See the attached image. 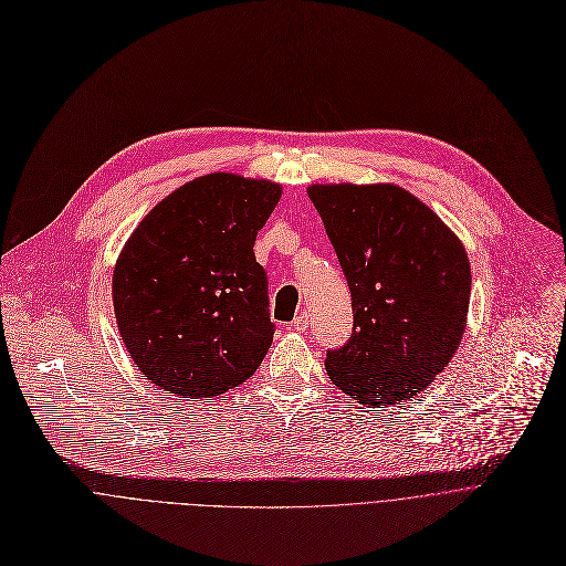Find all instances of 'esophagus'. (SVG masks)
Wrapping results in <instances>:
<instances>
[{"label":"esophagus","mask_w":566,"mask_h":566,"mask_svg":"<svg viewBox=\"0 0 566 566\" xmlns=\"http://www.w3.org/2000/svg\"><path fill=\"white\" fill-rule=\"evenodd\" d=\"M308 325H311V317H308V313H306V311H302V313H297V315H295V319L291 322V329H295V332H304Z\"/></svg>","instance_id":"1"}]
</instances>
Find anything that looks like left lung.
I'll list each match as a JSON object with an SVG mask.
<instances>
[{
	"mask_svg": "<svg viewBox=\"0 0 566 566\" xmlns=\"http://www.w3.org/2000/svg\"><path fill=\"white\" fill-rule=\"evenodd\" d=\"M352 291L354 332L327 374L367 408L400 406L452 360L465 329L470 264L459 237L394 184L311 186Z\"/></svg>",
	"mask_w": 566,
	"mask_h": 566,
	"instance_id": "1",
	"label": "left lung"
}]
</instances>
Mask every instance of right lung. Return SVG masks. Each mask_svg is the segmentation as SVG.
I'll list each match as a JSON object with an SVG mask.
<instances>
[{"label":"right lung","mask_w":566,"mask_h":566,"mask_svg":"<svg viewBox=\"0 0 566 566\" xmlns=\"http://www.w3.org/2000/svg\"><path fill=\"white\" fill-rule=\"evenodd\" d=\"M282 188L212 172L158 201L118 255L112 293L136 367L166 394L219 396L249 380L275 325L253 247Z\"/></svg>","instance_id":"add662e5"}]
</instances>
